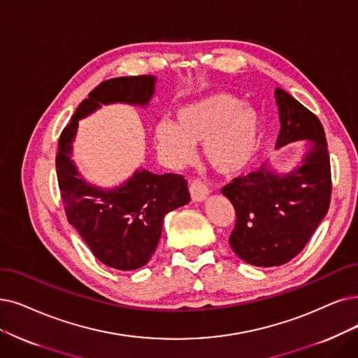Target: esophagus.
Returning <instances> with one entry per match:
<instances>
[{
    "mask_svg": "<svg viewBox=\"0 0 358 358\" xmlns=\"http://www.w3.org/2000/svg\"><path fill=\"white\" fill-rule=\"evenodd\" d=\"M189 192H191V196L194 201L196 203H201L204 201V199L208 196V188L207 185L203 183L199 179H194L191 183H189Z\"/></svg>",
    "mask_w": 358,
    "mask_h": 358,
    "instance_id": "obj_1",
    "label": "esophagus"
}]
</instances>
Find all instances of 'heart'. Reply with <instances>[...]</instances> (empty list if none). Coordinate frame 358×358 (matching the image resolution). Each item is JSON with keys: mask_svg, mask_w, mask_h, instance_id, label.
Returning a JSON list of instances; mask_svg holds the SVG:
<instances>
[{"mask_svg": "<svg viewBox=\"0 0 358 358\" xmlns=\"http://www.w3.org/2000/svg\"><path fill=\"white\" fill-rule=\"evenodd\" d=\"M154 139L175 166L188 164L194 147L203 145L210 167L219 175L234 176L248 169L259 154L262 116L239 98L214 92L179 107L173 123H157Z\"/></svg>", "mask_w": 358, "mask_h": 358, "instance_id": "1", "label": "heart"}]
</instances>
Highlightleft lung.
Returning <instances> with one entry per match:
<instances>
[{
    "mask_svg": "<svg viewBox=\"0 0 358 358\" xmlns=\"http://www.w3.org/2000/svg\"><path fill=\"white\" fill-rule=\"evenodd\" d=\"M275 96L280 119L276 148L306 141L303 160L283 175L263 164L222 189L236 213L229 244L241 260L257 267L280 266L301 252L326 216L332 192L320 120L283 90L276 88Z\"/></svg>",
    "mask_w": 358,
    "mask_h": 358,
    "instance_id": "1",
    "label": "left lung"
}]
</instances>
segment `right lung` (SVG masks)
<instances>
[{
  "mask_svg": "<svg viewBox=\"0 0 358 358\" xmlns=\"http://www.w3.org/2000/svg\"><path fill=\"white\" fill-rule=\"evenodd\" d=\"M154 76L110 79L90 92L64 127L55 157L57 179L69 223L96 259L117 270L145 266L159 244L164 216L189 203L187 180L180 175H154L138 169L120 187L103 189L88 183L71 160L79 120L103 104L148 106L155 91Z\"/></svg>",
  "mask_w": 358,
  "mask_h": 358,
  "instance_id": "right-lung-1",
  "label": "right lung"
}]
</instances>
